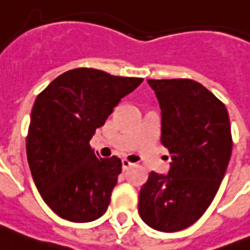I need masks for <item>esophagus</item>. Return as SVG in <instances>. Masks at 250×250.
<instances>
[{
  "label": "esophagus",
  "mask_w": 250,
  "mask_h": 250,
  "mask_svg": "<svg viewBox=\"0 0 250 250\" xmlns=\"http://www.w3.org/2000/svg\"><path fill=\"white\" fill-rule=\"evenodd\" d=\"M121 164H123V170L124 171H126L130 166H133V164H131V162H130V161H127V160H123V162H121Z\"/></svg>",
  "instance_id": "34e87169"
}]
</instances>
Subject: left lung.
<instances>
[{
	"mask_svg": "<svg viewBox=\"0 0 250 250\" xmlns=\"http://www.w3.org/2000/svg\"><path fill=\"white\" fill-rule=\"evenodd\" d=\"M161 107V143L171 154L167 175L152 171L140 188L138 209L162 232L194 224L213 201L231 157L224 103L190 79H148Z\"/></svg>",
	"mask_w": 250,
	"mask_h": 250,
	"instance_id": "8db88e82",
	"label": "left lung"
}]
</instances>
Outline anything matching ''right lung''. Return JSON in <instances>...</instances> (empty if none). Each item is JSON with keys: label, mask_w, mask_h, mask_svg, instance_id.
I'll return each instance as SVG.
<instances>
[{"label": "right lung", "mask_w": 250, "mask_h": 250, "mask_svg": "<svg viewBox=\"0 0 250 250\" xmlns=\"http://www.w3.org/2000/svg\"><path fill=\"white\" fill-rule=\"evenodd\" d=\"M142 82L79 67L57 76L37 97L26 156L39 194L61 218L90 222L107 211L121 160L101 158L89 140Z\"/></svg>", "instance_id": "1"}]
</instances>
